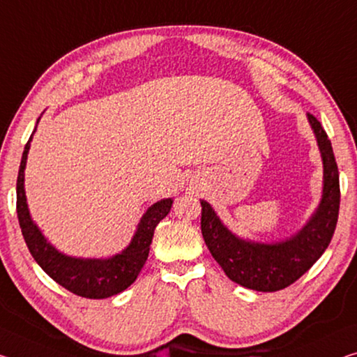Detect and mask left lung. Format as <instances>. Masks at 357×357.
I'll list each match as a JSON object with an SVG mask.
<instances>
[{
	"instance_id": "obj_1",
	"label": "left lung",
	"mask_w": 357,
	"mask_h": 357,
	"mask_svg": "<svg viewBox=\"0 0 357 357\" xmlns=\"http://www.w3.org/2000/svg\"><path fill=\"white\" fill-rule=\"evenodd\" d=\"M324 163V188L318 209L305 227L289 240L262 245L238 238L202 200V235L214 260L229 278L243 287L275 292L291 286L308 271L327 250L337 227L340 181L331 139L318 119L308 114Z\"/></svg>"
}]
</instances>
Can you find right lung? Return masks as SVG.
<instances>
[{"label":"right lung","instance_id":"1","mask_svg":"<svg viewBox=\"0 0 357 357\" xmlns=\"http://www.w3.org/2000/svg\"><path fill=\"white\" fill-rule=\"evenodd\" d=\"M33 133L25 144L17 176V218L33 259L55 282L79 297L107 298L126 291L138 278L141 268L148 260L154 230L169 213L173 200L167 199L154 203L141 219L132 243L117 256L111 259H76L65 256L47 243L28 213L24 169Z\"/></svg>","mask_w":357,"mask_h":357}]
</instances>
